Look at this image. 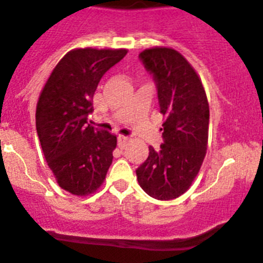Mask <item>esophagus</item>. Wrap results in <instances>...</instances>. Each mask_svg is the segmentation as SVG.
<instances>
[{"mask_svg": "<svg viewBox=\"0 0 263 263\" xmlns=\"http://www.w3.org/2000/svg\"><path fill=\"white\" fill-rule=\"evenodd\" d=\"M129 137L127 136H119L118 137V145H119L120 149H124L127 146V144L129 143Z\"/></svg>", "mask_w": 263, "mask_h": 263, "instance_id": "obj_1", "label": "esophagus"}]
</instances>
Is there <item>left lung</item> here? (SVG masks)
Masks as SVG:
<instances>
[{
  "label": "left lung",
  "instance_id": "8db88e82",
  "mask_svg": "<svg viewBox=\"0 0 263 263\" xmlns=\"http://www.w3.org/2000/svg\"><path fill=\"white\" fill-rule=\"evenodd\" d=\"M139 57L153 75L165 122L163 144L157 151L149 146L137 181L151 197L174 200L190 190L205 158L209 102L200 76L175 49L156 46Z\"/></svg>",
  "mask_w": 263,
  "mask_h": 263
}]
</instances>
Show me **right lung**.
<instances>
[{"mask_svg": "<svg viewBox=\"0 0 263 263\" xmlns=\"http://www.w3.org/2000/svg\"><path fill=\"white\" fill-rule=\"evenodd\" d=\"M127 49H73L57 63L36 106V129L58 185L75 196L101 187L112 162L117 136L88 124L93 95Z\"/></svg>", "mask_w": 263, "mask_h": 263, "instance_id": "add662e5", "label": "right lung"}]
</instances>
